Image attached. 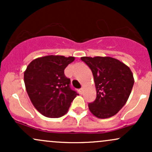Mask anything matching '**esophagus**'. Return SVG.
<instances>
[{"label":"esophagus","mask_w":152,"mask_h":152,"mask_svg":"<svg viewBox=\"0 0 152 152\" xmlns=\"http://www.w3.org/2000/svg\"><path fill=\"white\" fill-rule=\"evenodd\" d=\"M83 88H80V89H79V91H80V94H83Z\"/></svg>","instance_id":"34e87169"}]
</instances>
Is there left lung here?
Instances as JSON below:
<instances>
[{
  "label": "left lung",
  "mask_w": 152,
  "mask_h": 152,
  "mask_svg": "<svg viewBox=\"0 0 152 152\" xmlns=\"http://www.w3.org/2000/svg\"><path fill=\"white\" fill-rule=\"evenodd\" d=\"M93 74L96 99L88 104L92 114L99 118L114 116L128 100L133 88L134 78L128 66L109 56H83Z\"/></svg>",
  "instance_id": "obj_1"
}]
</instances>
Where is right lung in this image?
I'll list each match as a JSON object with an SVG mask.
<instances>
[{
	"mask_svg": "<svg viewBox=\"0 0 152 152\" xmlns=\"http://www.w3.org/2000/svg\"><path fill=\"white\" fill-rule=\"evenodd\" d=\"M75 57L49 55L33 60L24 71L26 91L33 105L44 116L59 118L69 111L78 94L70 88L64 69Z\"/></svg>",
	"mask_w": 152,
	"mask_h": 152,
	"instance_id": "obj_1",
	"label": "right lung"
}]
</instances>
